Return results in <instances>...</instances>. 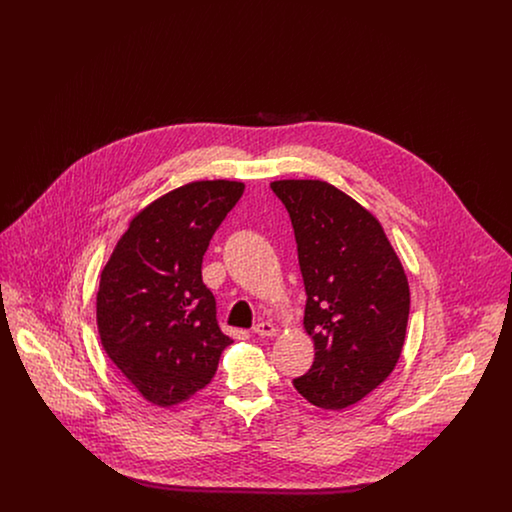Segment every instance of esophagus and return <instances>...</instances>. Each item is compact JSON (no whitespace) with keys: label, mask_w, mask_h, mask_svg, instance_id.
I'll use <instances>...</instances> for the list:
<instances>
[{"label":"esophagus","mask_w":512,"mask_h":512,"mask_svg":"<svg viewBox=\"0 0 512 512\" xmlns=\"http://www.w3.org/2000/svg\"><path fill=\"white\" fill-rule=\"evenodd\" d=\"M253 332H255L257 336H261V338H272V336L276 334V328H274L270 322H259V324L253 328Z\"/></svg>","instance_id":"obj_1"}]
</instances>
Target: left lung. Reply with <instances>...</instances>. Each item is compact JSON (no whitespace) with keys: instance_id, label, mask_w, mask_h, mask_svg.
I'll use <instances>...</instances> for the list:
<instances>
[{"instance_id":"8db88e82","label":"left lung","mask_w":512,"mask_h":512,"mask_svg":"<svg viewBox=\"0 0 512 512\" xmlns=\"http://www.w3.org/2000/svg\"><path fill=\"white\" fill-rule=\"evenodd\" d=\"M305 284V330L315 363L293 380L309 403L341 411L376 390L397 365L411 293L384 228L322 180H278Z\"/></svg>"}]
</instances>
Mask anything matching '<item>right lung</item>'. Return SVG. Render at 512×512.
Segmentation results:
<instances>
[{
  "instance_id": "add662e5",
  "label": "right lung",
  "mask_w": 512,
  "mask_h": 512,
  "mask_svg": "<svg viewBox=\"0 0 512 512\" xmlns=\"http://www.w3.org/2000/svg\"><path fill=\"white\" fill-rule=\"evenodd\" d=\"M244 188L201 180L155 199L132 219L101 272V345L153 405L171 407L203 390L232 343L220 332L201 263Z\"/></svg>"
}]
</instances>
